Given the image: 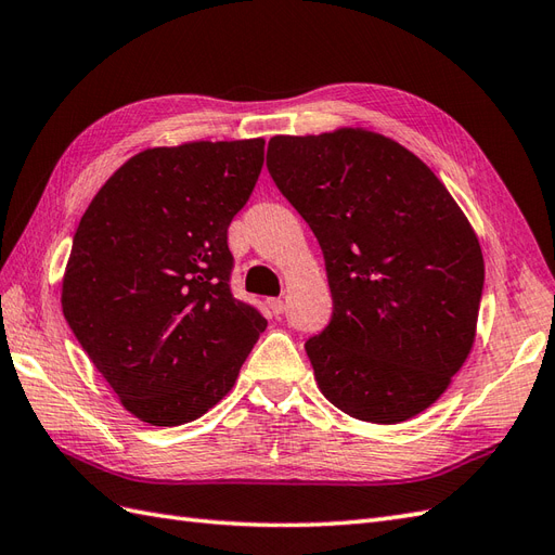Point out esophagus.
I'll return each mask as SVG.
<instances>
[{
	"label": "esophagus",
	"instance_id": "1",
	"mask_svg": "<svg viewBox=\"0 0 555 555\" xmlns=\"http://www.w3.org/2000/svg\"><path fill=\"white\" fill-rule=\"evenodd\" d=\"M269 309H272L276 317H281V314H283V311H286V302H283V300H279V297H274V300H269Z\"/></svg>",
	"mask_w": 555,
	"mask_h": 555
}]
</instances>
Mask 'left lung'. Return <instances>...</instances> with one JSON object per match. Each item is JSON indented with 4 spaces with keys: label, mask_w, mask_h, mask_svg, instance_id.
Returning a JSON list of instances; mask_svg holds the SVG:
<instances>
[{
    "label": "left lung",
    "mask_w": 555,
    "mask_h": 555,
    "mask_svg": "<svg viewBox=\"0 0 555 555\" xmlns=\"http://www.w3.org/2000/svg\"><path fill=\"white\" fill-rule=\"evenodd\" d=\"M269 176L323 250L333 317L305 343L319 387L375 424L420 415L474 345L482 253L426 164L385 135H276Z\"/></svg>",
    "instance_id": "obj_1"
}]
</instances>
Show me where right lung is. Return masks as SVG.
I'll use <instances>...</instances> for the list:
<instances>
[{"mask_svg": "<svg viewBox=\"0 0 555 555\" xmlns=\"http://www.w3.org/2000/svg\"><path fill=\"white\" fill-rule=\"evenodd\" d=\"M262 162V138L145 150L81 216L63 314L142 422L178 426L208 413L267 328L232 293L227 246Z\"/></svg>", "mask_w": 555, "mask_h": 555, "instance_id": "right-lung-1", "label": "right lung"}]
</instances>
